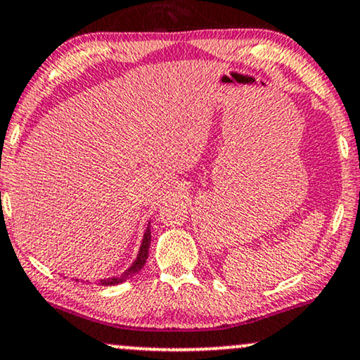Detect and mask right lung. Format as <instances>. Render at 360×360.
Here are the masks:
<instances>
[{
    "label": "right lung",
    "instance_id": "1",
    "mask_svg": "<svg viewBox=\"0 0 360 360\" xmlns=\"http://www.w3.org/2000/svg\"><path fill=\"white\" fill-rule=\"evenodd\" d=\"M149 244H151V227L148 226L146 233H144L143 243H141L138 257L134 259V262L131 264V267H127V269L122 272L121 276L101 279V281H99V284H101V285H116V284H121V282H124L126 279H129V277H133L134 274H138V272L143 269L144 264H146V259H148V254H149Z\"/></svg>",
    "mask_w": 360,
    "mask_h": 360
}]
</instances>
